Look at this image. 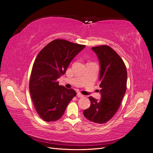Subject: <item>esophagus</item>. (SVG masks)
I'll return each mask as SVG.
<instances>
[{"mask_svg":"<svg viewBox=\"0 0 153 153\" xmlns=\"http://www.w3.org/2000/svg\"><path fill=\"white\" fill-rule=\"evenodd\" d=\"M76 96H77L78 98H83V97H84V96L83 95V94H82L81 93H80V92H78Z\"/></svg>","mask_w":153,"mask_h":153,"instance_id":"1","label":"esophagus"}]
</instances>
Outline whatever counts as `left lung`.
<instances>
[{"mask_svg":"<svg viewBox=\"0 0 153 153\" xmlns=\"http://www.w3.org/2000/svg\"><path fill=\"white\" fill-rule=\"evenodd\" d=\"M100 63V87L101 98L92 96L89 108L84 111L89 121L96 124L107 123L116 114L126 91L127 71L121 57L108 45L92 47Z\"/></svg>","mask_w":153,"mask_h":153,"instance_id":"left-lung-1","label":"left lung"}]
</instances>
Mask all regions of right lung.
<instances>
[{"label":"right lung","mask_w":153,"mask_h":153,"mask_svg":"<svg viewBox=\"0 0 153 153\" xmlns=\"http://www.w3.org/2000/svg\"><path fill=\"white\" fill-rule=\"evenodd\" d=\"M85 47L64 39L51 41L35 59L29 80L31 99L39 116L47 122L61 118L76 94L72 89L59 85L73 59Z\"/></svg>","instance_id":"right-lung-1"}]
</instances>
